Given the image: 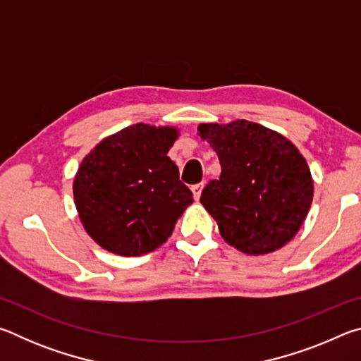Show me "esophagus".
Instances as JSON below:
<instances>
[{
  "mask_svg": "<svg viewBox=\"0 0 361 361\" xmlns=\"http://www.w3.org/2000/svg\"><path fill=\"white\" fill-rule=\"evenodd\" d=\"M202 188H204V183H197V185H194V186L191 188V191H192V194H194V199H195V200H199L200 192H202Z\"/></svg>",
  "mask_w": 361,
  "mask_h": 361,
  "instance_id": "1",
  "label": "esophagus"
}]
</instances>
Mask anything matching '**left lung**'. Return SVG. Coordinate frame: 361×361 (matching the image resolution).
Returning a JSON list of instances; mask_svg holds the SVG:
<instances>
[{"label": "left lung", "instance_id": "1", "mask_svg": "<svg viewBox=\"0 0 361 361\" xmlns=\"http://www.w3.org/2000/svg\"><path fill=\"white\" fill-rule=\"evenodd\" d=\"M221 175L204 188L200 202L215 218L223 239L247 255L286 245L301 228L314 197V180L288 138L245 119L200 124Z\"/></svg>", "mask_w": 361, "mask_h": 361}]
</instances>
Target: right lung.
I'll use <instances>...</instances> for the list:
<instances>
[{
	"label": "right lung",
	"mask_w": 361,
	"mask_h": 361,
	"mask_svg": "<svg viewBox=\"0 0 361 361\" xmlns=\"http://www.w3.org/2000/svg\"><path fill=\"white\" fill-rule=\"evenodd\" d=\"M176 127L133 124L103 138L82 159L73 195L84 229L102 248L140 256L161 247L192 192L167 156Z\"/></svg>",
	"instance_id": "add662e5"
}]
</instances>
